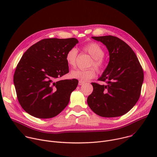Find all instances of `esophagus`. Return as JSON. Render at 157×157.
<instances>
[{"instance_id":"1","label":"esophagus","mask_w":157,"mask_h":157,"mask_svg":"<svg viewBox=\"0 0 157 157\" xmlns=\"http://www.w3.org/2000/svg\"><path fill=\"white\" fill-rule=\"evenodd\" d=\"M84 84V82L81 81H79V83H78V84H79V86H82V85H83Z\"/></svg>"}]
</instances>
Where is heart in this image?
I'll return each instance as SVG.
<instances>
[{
	"label": "heart",
	"mask_w": 157,
	"mask_h": 157,
	"mask_svg": "<svg viewBox=\"0 0 157 157\" xmlns=\"http://www.w3.org/2000/svg\"><path fill=\"white\" fill-rule=\"evenodd\" d=\"M82 49L83 52L87 53L92 58L89 66H93L99 73H101L104 69L105 64L104 56L105 55L104 49L96 42L89 43L84 45ZM77 56L78 50L75 47L71 48L66 53V61L71 68H74L76 66ZM94 69L91 68L87 70H73L70 73V77L74 79H78L81 81L90 80L96 76V71Z\"/></svg>",
	"instance_id": "heart-1"
}]
</instances>
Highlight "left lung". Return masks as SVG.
I'll list each match as a JSON object with an SVG mask.
<instances>
[{
  "label": "left lung",
  "instance_id": "1",
  "mask_svg": "<svg viewBox=\"0 0 157 157\" xmlns=\"http://www.w3.org/2000/svg\"><path fill=\"white\" fill-rule=\"evenodd\" d=\"M106 46L109 62L98 80L92 82L93 91L87 102L94 113L104 117L121 116L138 101L144 81L142 66L132 49L121 39L112 35L93 36Z\"/></svg>",
  "mask_w": 157,
  "mask_h": 157
}]
</instances>
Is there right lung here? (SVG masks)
I'll return each mask as SVG.
<instances>
[{
	"mask_svg": "<svg viewBox=\"0 0 157 157\" xmlns=\"http://www.w3.org/2000/svg\"><path fill=\"white\" fill-rule=\"evenodd\" d=\"M78 43L75 38L43 39L22 56L13 82L18 102L28 114L40 119L52 118L68 104L78 81L58 78L69 73L65 55Z\"/></svg>",
	"mask_w": 157,
	"mask_h": 157,
	"instance_id": "right-lung-1",
	"label": "right lung"
}]
</instances>
